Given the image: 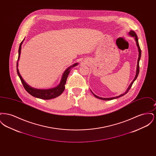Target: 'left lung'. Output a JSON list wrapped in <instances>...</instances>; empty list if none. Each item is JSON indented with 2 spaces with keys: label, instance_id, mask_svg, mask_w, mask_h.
<instances>
[{
  "label": "left lung",
  "instance_id": "1",
  "mask_svg": "<svg viewBox=\"0 0 156 156\" xmlns=\"http://www.w3.org/2000/svg\"><path fill=\"white\" fill-rule=\"evenodd\" d=\"M128 34H129L130 36H131V37H134V40H135V41H136V45H137V48H138V51H139V57H138V59H137V64L136 73L135 77H134L133 80L130 83V85H129V87L127 88V89L126 90V92H125V93H123V94L120 95L119 96H118V97H112V98H101V97H98V96H97L96 95H95V94L92 92V90H90V91H91V92L93 94V95H94L95 97H96V98H98V99H102V100H104V101H109V100L115 99H116V98H119V97H122V96L125 95L126 94H127V93L129 92V90H130V89L131 88V87H132V86L134 82L137 79V76H138L139 73V61H140V57H141V50H140V46H139V44L138 38H137V34L135 33V32H134V31H133V30H130V31L129 32Z\"/></svg>",
  "mask_w": 156,
  "mask_h": 156
}]
</instances>
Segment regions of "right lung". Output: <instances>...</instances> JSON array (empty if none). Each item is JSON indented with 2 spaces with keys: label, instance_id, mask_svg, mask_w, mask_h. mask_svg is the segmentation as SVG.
I'll return each mask as SVG.
<instances>
[{
  "label": "right lung",
  "instance_id": "add662e5",
  "mask_svg": "<svg viewBox=\"0 0 156 156\" xmlns=\"http://www.w3.org/2000/svg\"><path fill=\"white\" fill-rule=\"evenodd\" d=\"M24 40V38L21 42L20 46H19V56H18V59H17V73L18 76H19V78L22 81L24 89H26V90L31 95L37 98L42 99L48 100V99H53L56 97H58L64 92V90L65 89V85H66V81H67V77L69 74L71 69L74 67L77 66L78 65V62L75 63L73 65L68 67L65 70V71L64 72V73L62 74V75L61 76L60 82L57 87H54L52 88H50V89H37V88H33V87H30L29 85H28L26 82L24 81V80L23 79L21 75L20 74L19 69H18L19 61L20 59V52H21V49H22V45Z\"/></svg>",
  "mask_w": 156,
  "mask_h": 156
}]
</instances>
